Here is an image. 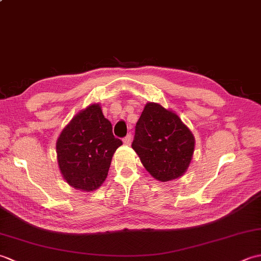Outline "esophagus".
<instances>
[{"label": "esophagus", "instance_id": "34e87169", "mask_svg": "<svg viewBox=\"0 0 261 261\" xmlns=\"http://www.w3.org/2000/svg\"><path fill=\"white\" fill-rule=\"evenodd\" d=\"M131 138L132 136L129 134L125 138H123V143L124 145H131Z\"/></svg>", "mask_w": 261, "mask_h": 261}]
</instances>
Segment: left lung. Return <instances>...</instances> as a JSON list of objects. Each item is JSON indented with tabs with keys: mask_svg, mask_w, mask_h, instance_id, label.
<instances>
[{
	"mask_svg": "<svg viewBox=\"0 0 261 261\" xmlns=\"http://www.w3.org/2000/svg\"><path fill=\"white\" fill-rule=\"evenodd\" d=\"M194 147V136L178 115L160 104H146L137 122L132 148L153 178L168 181L184 175Z\"/></svg>",
	"mask_w": 261,
	"mask_h": 261,
	"instance_id": "1",
	"label": "left lung"
}]
</instances>
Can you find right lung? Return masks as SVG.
Wrapping results in <instances>:
<instances>
[{
	"label": "right lung",
	"mask_w": 261,
	"mask_h": 261,
	"mask_svg": "<svg viewBox=\"0 0 261 261\" xmlns=\"http://www.w3.org/2000/svg\"><path fill=\"white\" fill-rule=\"evenodd\" d=\"M121 145L99 104H92L77 113L58 138L60 173L76 190H96L107 178L111 160Z\"/></svg>",
	"instance_id": "add662e5"
}]
</instances>
